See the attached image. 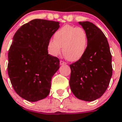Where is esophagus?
I'll return each mask as SVG.
<instances>
[{"mask_svg": "<svg viewBox=\"0 0 122 122\" xmlns=\"http://www.w3.org/2000/svg\"><path fill=\"white\" fill-rule=\"evenodd\" d=\"M60 64L61 65V66H62V65H66V62H65L64 61H62V60H60Z\"/></svg>", "mask_w": 122, "mask_h": 122, "instance_id": "1", "label": "esophagus"}]
</instances>
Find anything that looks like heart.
Segmentation results:
<instances>
[{
    "mask_svg": "<svg viewBox=\"0 0 122 122\" xmlns=\"http://www.w3.org/2000/svg\"><path fill=\"white\" fill-rule=\"evenodd\" d=\"M53 38L47 44L48 51L51 56L60 55L62 47L64 56L71 62L77 61L85 55L88 37L83 28L65 25L55 32Z\"/></svg>",
    "mask_w": 122,
    "mask_h": 122,
    "instance_id": "heart-1",
    "label": "heart"
}]
</instances>
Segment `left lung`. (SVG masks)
<instances>
[{"label":"left lung","mask_w":122,"mask_h":122,"mask_svg":"<svg viewBox=\"0 0 122 122\" xmlns=\"http://www.w3.org/2000/svg\"><path fill=\"white\" fill-rule=\"evenodd\" d=\"M87 33V49L81 59L70 65L69 85L79 100L92 101L100 98L108 87L112 76V55L102 31L89 21L79 22Z\"/></svg>","instance_id":"8db88e82"}]
</instances>
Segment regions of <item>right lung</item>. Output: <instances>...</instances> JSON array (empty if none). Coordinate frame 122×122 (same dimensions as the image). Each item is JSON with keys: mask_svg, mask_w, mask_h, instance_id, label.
I'll return each instance as SVG.
<instances>
[{"mask_svg": "<svg viewBox=\"0 0 122 122\" xmlns=\"http://www.w3.org/2000/svg\"><path fill=\"white\" fill-rule=\"evenodd\" d=\"M60 23L33 19L17 30L8 53L7 72L14 89L31 102L49 94L53 76L60 67L58 58L48 54L47 44Z\"/></svg>", "mask_w": 122, "mask_h": 122, "instance_id": "1", "label": "right lung"}]
</instances>
